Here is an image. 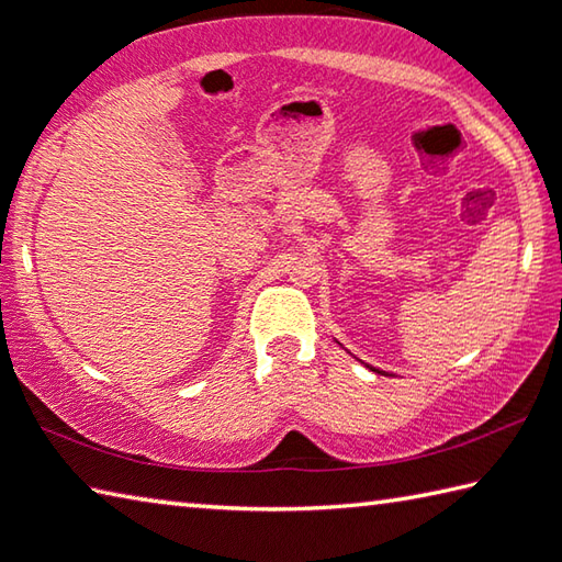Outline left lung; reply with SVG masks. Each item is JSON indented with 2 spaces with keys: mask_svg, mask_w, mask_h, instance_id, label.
Segmentation results:
<instances>
[{
  "mask_svg": "<svg viewBox=\"0 0 562 562\" xmlns=\"http://www.w3.org/2000/svg\"><path fill=\"white\" fill-rule=\"evenodd\" d=\"M374 372H379V369H374Z\"/></svg>",
  "mask_w": 562,
  "mask_h": 562,
  "instance_id": "1",
  "label": "left lung"
}]
</instances>
